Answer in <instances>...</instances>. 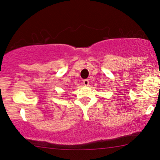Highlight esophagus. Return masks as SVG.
Returning a JSON list of instances; mask_svg holds the SVG:
<instances>
[{
	"instance_id": "esophagus-1",
	"label": "esophagus",
	"mask_w": 160,
	"mask_h": 160,
	"mask_svg": "<svg viewBox=\"0 0 160 160\" xmlns=\"http://www.w3.org/2000/svg\"><path fill=\"white\" fill-rule=\"evenodd\" d=\"M83 84H84L85 86H88L89 82V80L88 79H84V81H83Z\"/></svg>"
}]
</instances>
